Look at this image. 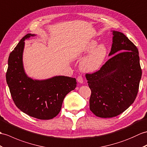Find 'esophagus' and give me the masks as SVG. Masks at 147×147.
I'll list each match as a JSON object with an SVG mask.
<instances>
[{"instance_id":"34e87169","label":"esophagus","mask_w":147,"mask_h":147,"mask_svg":"<svg viewBox=\"0 0 147 147\" xmlns=\"http://www.w3.org/2000/svg\"><path fill=\"white\" fill-rule=\"evenodd\" d=\"M77 81L78 83H83V79L81 76H79L77 78Z\"/></svg>"}]
</instances>
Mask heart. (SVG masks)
Instances as JSON below:
<instances>
[{
    "label": "heart",
    "instance_id": "1",
    "mask_svg": "<svg viewBox=\"0 0 147 147\" xmlns=\"http://www.w3.org/2000/svg\"><path fill=\"white\" fill-rule=\"evenodd\" d=\"M88 55L81 63V69L86 73H94L100 69L108 54L107 47L105 44L95 40H91L86 42L77 51L81 55Z\"/></svg>",
    "mask_w": 147,
    "mask_h": 147
}]
</instances>
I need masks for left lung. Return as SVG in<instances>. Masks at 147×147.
Masks as SVG:
<instances>
[{"instance_id": "obj_1", "label": "left lung", "mask_w": 147, "mask_h": 147, "mask_svg": "<svg viewBox=\"0 0 147 147\" xmlns=\"http://www.w3.org/2000/svg\"><path fill=\"white\" fill-rule=\"evenodd\" d=\"M112 32L109 56H114L99 71L86 74L91 91L90 110L100 118L117 117L130 107L142 74L137 47L122 32Z\"/></svg>"}]
</instances>
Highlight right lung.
Masks as SVG:
<instances>
[{"mask_svg": "<svg viewBox=\"0 0 147 147\" xmlns=\"http://www.w3.org/2000/svg\"><path fill=\"white\" fill-rule=\"evenodd\" d=\"M35 34H27L11 53L6 81L16 107L30 117L50 120L61 111L66 95L76 86L75 78L56 76L44 80H33L26 74L22 56L24 40Z\"/></svg>", "mask_w": 147, "mask_h": 147, "instance_id": "obj_1", "label": "right lung"}]
</instances>
